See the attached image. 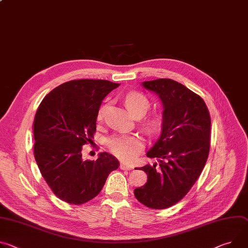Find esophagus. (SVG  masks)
<instances>
[{
	"mask_svg": "<svg viewBox=\"0 0 248 248\" xmlns=\"http://www.w3.org/2000/svg\"><path fill=\"white\" fill-rule=\"evenodd\" d=\"M120 167L123 170H131V169H133L132 165H128V164H125V163H121Z\"/></svg>",
	"mask_w": 248,
	"mask_h": 248,
	"instance_id": "esophagus-1",
	"label": "esophagus"
}]
</instances>
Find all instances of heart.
Here are the masks:
<instances>
[{"mask_svg": "<svg viewBox=\"0 0 248 248\" xmlns=\"http://www.w3.org/2000/svg\"><path fill=\"white\" fill-rule=\"evenodd\" d=\"M125 105L129 111L134 116L137 114L144 115L149 108L148 99L140 92H130L125 96ZM106 106H103L98 112V120H102ZM157 123V119H152L150 121V125H154ZM108 146L109 150L114 153L119 158L132 161L139 153L144 147V140L138 134H123L111 138L108 141Z\"/></svg>", "mask_w": 248, "mask_h": 248, "instance_id": "heart-1", "label": "heart"}]
</instances>
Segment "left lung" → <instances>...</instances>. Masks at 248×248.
<instances>
[{"label": "left lung", "mask_w": 248, "mask_h": 248, "mask_svg": "<svg viewBox=\"0 0 248 248\" xmlns=\"http://www.w3.org/2000/svg\"><path fill=\"white\" fill-rule=\"evenodd\" d=\"M162 102V125L159 139L147 151L159 164L140 168L147 182L134 190L144 206L162 210L182 200L196 183L210 151L211 118L199 95L171 79L142 82Z\"/></svg>", "instance_id": "1"}]
</instances>
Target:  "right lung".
Instances as JSON below:
<instances>
[{"instance_id": "1", "label": "right lung", "mask_w": 248, "mask_h": 248, "mask_svg": "<svg viewBox=\"0 0 248 248\" xmlns=\"http://www.w3.org/2000/svg\"><path fill=\"white\" fill-rule=\"evenodd\" d=\"M120 84L81 79L61 84L40 103L33 122L34 158L42 177L60 200L82 205L103 189L108 174L120 163L108 152L96 161L82 158L91 143L100 106Z\"/></svg>"}]
</instances>
